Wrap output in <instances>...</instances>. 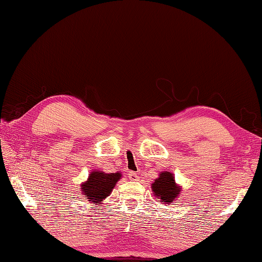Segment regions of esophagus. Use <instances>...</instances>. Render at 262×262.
Here are the masks:
<instances>
[{
  "label": "esophagus",
  "mask_w": 262,
  "mask_h": 262,
  "mask_svg": "<svg viewBox=\"0 0 262 262\" xmlns=\"http://www.w3.org/2000/svg\"><path fill=\"white\" fill-rule=\"evenodd\" d=\"M128 176H129V179H130V180H133V181L139 180V174H137L136 172H130V173L128 174Z\"/></svg>",
  "instance_id": "esophagus-1"
}]
</instances>
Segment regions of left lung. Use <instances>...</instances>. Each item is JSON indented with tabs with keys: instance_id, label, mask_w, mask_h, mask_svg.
<instances>
[{
	"instance_id": "1",
	"label": "left lung",
	"mask_w": 262,
	"mask_h": 262,
	"mask_svg": "<svg viewBox=\"0 0 262 262\" xmlns=\"http://www.w3.org/2000/svg\"><path fill=\"white\" fill-rule=\"evenodd\" d=\"M152 194L158 198V201L164 205L173 203L180 195L181 187L176 184L174 177L171 172H161L157 179L151 184Z\"/></svg>"
}]
</instances>
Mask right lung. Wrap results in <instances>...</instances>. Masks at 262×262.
<instances>
[{
	"label": "right lung",
	"mask_w": 262,
	"mask_h": 262,
	"mask_svg": "<svg viewBox=\"0 0 262 262\" xmlns=\"http://www.w3.org/2000/svg\"><path fill=\"white\" fill-rule=\"evenodd\" d=\"M121 178V173H105L103 171H92L85 183L81 185V192L85 200L92 205L103 202L110 196L115 185Z\"/></svg>",
	"instance_id": "1"
}]
</instances>
